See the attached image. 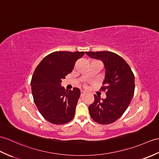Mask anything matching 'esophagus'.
Here are the masks:
<instances>
[{
    "label": "esophagus",
    "instance_id": "34e87169",
    "mask_svg": "<svg viewBox=\"0 0 159 159\" xmlns=\"http://www.w3.org/2000/svg\"><path fill=\"white\" fill-rule=\"evenodd\" d=\"M86 94V92H84V91H81V92H80V96L81 97H83V96H84V95Z\"/></svg>",
    "mask_w": 159,
    "mask_h": 159
}]
</instances>
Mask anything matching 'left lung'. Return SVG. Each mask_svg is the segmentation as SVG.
I'll return each instance as SVG.
<instances>
[{
  "mask_svg": "<svg viewBox=\"0 0 159 159\" xmlns=\"http://www.w3.org/2000/svg\"><path fill=\"white\" fill-rule=\"evenodd\" d=\"M89 57L103 62L105 79L101 91L106 98L94 95L95 100L89 106L90 116L99 124L114 123L123 115L132 99L135 90V77L130 66L119 55L110 51H88Z\"/></svg>",
  "mask_w": 159,
  "mask_h": 159,
  "instance_id": "1",
  "label": "left lung"
}]
</instances>
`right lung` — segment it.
I'll list each match as a JSON object with an SVG mask.
<instances>
[{"label":"right lung","mask_w":159,"mask_h":159,"mask_svg":"<svg viewBox=\"0 0 159 159\" xmlns=\"http://www.w3.org/2000/svg\"><path fill=\"white\" fill-rule=\"evenodd\" d=\"M84 54L55 51L44 57L35 69L31 80L33 98L40 113L51 123H67L75 116L80 91L78 88L66 91L61 83Z\"/></svg>","instance_id":"obj_1"}]
</instances>
